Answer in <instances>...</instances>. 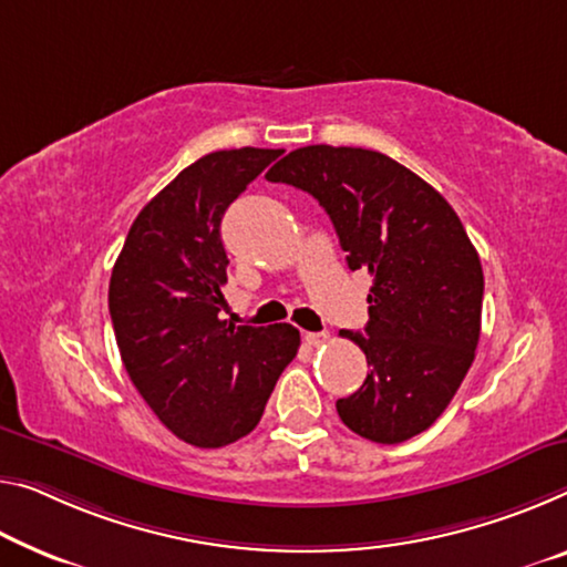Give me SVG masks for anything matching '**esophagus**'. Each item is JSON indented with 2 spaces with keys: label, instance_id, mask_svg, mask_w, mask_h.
I'll use <instances>...</instances> for the list:
<instances>
[{
  "label": "esophagus",
  "instance_id": "1",
  "mask_svg": "<svg viewBox=\"0 0 567 567\" xmlns=\"http://www.w3.org/2000/svg\"><path fill=\"white\" fill-rule=\"evenodd\" d=\"M303 342H307L309 347H319V344L329 342V334L327 332H307L303 334Z\"/></svg>",
  "mask_w": 567,
  "mask_h": 567
}]
</instances>
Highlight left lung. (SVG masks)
I'll return each instance as SVG.
<instances>
[{
    "label": "left lung",
    "instance_id": "left-lung-1",
    "mask_svg": "<svg viewBox=\"0 0 567 567\" xmlns=\"http://www.w3.org/2000/svg\"><path fill=\"white\" fill-rule=\"evenodd\" d=\"M324 207L347 250L368 268L364 334L342 329L368 357V378L337 400L347 429L374 443H403L431 429L456 395L482 332V260L446 199L390 156L313 144L266 174Z\"/></svg>",
    "mask_w": 567,
    "mask_h": 567
}]
</instances>
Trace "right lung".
Listing matches in <instances>:
<instances>
[{
	"mask_svg": "<svg viewBox=\"0 0 567 567\" xmlns=\"http://www.w3.org/2000/svg\"><path fill=\"white\" fill-rule=\"evenodd\" d=\"M276 156L281 150L243 146L189 164L136 215L111 271L109 311L128 378L156 417L197 449L254 431L301 344L291 324L223 319V215Z\"/></svg>",
	"mask_w": 567,
	"mask_h": 567,
	"instance_id": "add662e5",
	"label": "right lung"
}]
</instances>
